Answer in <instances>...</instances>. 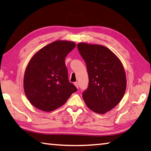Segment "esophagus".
I'll use <instances>...</instances> for the list:
<instances>
[{
	"instance_id": "esophagus-1",
	"label": "esophagus",
	"mask_w": 151,
	"mask_h": 151,
	"mask_svg": "<svg viewBox=\"0 0 151 151\" xmlns=\"http://www.w3.org/2000/svg\"><path fill=\"white\" fill-rule=\"evenodd\" d=\"M74 85H75V86L78 89V87H79V83H78V81L74 82Z\"/></svg>"
}]
</instances>
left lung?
Here are the masks:
<instances>
[{
    "label": "left lung",
    "mask_w": 151,
    "mask_h": 151,
    "mask_svg": "<svg viewBox=\"0 0 151 151\" xmlns=\"http://www.w3.org/2000/svg\"><path fill=\"white\" fill-rule=\"evenodd\" d=\"M79 52L86 64L89 85L82 95L89 109L104 114L122 100L126 89L124 68L119 58L108 48L80 43Z\"/></svg>",
    "instance_id": "obj_1"
}]
</instances>
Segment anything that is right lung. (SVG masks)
I'll use <instances>...</instances> for the list:
<instances>
[{
  "mask_svg": "<svg viewBox=\"0 0 151 151\" xmlns=\"http://www.w3.org/2000/svg\"><path fill=\"white\" fill-rule=\"evenodd\" d=\"M76 47L73 42L56 41L39 50L25 70L24 87L28 100L42 111L62 106L77 88L68 80L65 58Z\"/></svg>",
  "mask_w": 151,
  "mask_h": 151,
  "instance_id": "1",
  "label": "right lung"
}]
</instances>
